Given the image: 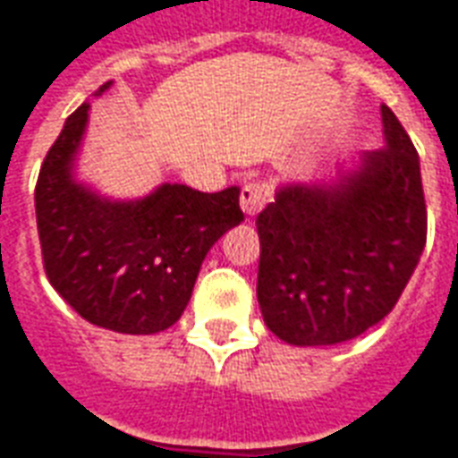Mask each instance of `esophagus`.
<instances>
[{"instance_id": "1", "label": "esophagus", "mask_w": 458, "mask_h": 458, "mask_svg": "<svg viewBox=\"0 0 458 458\" xmlns=\"http://www.w3.org/2000/svg\"><path fill=\"white\" fill-rule=\"evenodd\" d=\"M242 209L249 216L259 215L263 209V205L268 202V185H263L259 180H253V182H246L242 190Z\"/></svg>"}]
</instances>
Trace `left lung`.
Wrapping results in <instances>:
<instances>
[{
    "label": "left lung",
    "mask_w": 458,
    "mask_h": 458,
    "mask_svg": "<svg viewBox=\"0 0 458 458\" xmlns=\"http://www.w3.org/2000/svg\"><path fill=\"white\" fill-rule=\"evenodd\" d=\"M383 148L290 180L256 216L263 322L293 346L361 336L395 307L427 242L420 156L388 106Z\"/></svg>",
    "instance_id": "1"
}]
</instances>
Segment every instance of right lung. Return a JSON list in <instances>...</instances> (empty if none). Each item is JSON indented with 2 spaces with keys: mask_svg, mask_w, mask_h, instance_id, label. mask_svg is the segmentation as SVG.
Segmentation results:
<instances>
[{
  "mask_svg": "<svg viewBox=\"0 0 458 458\" xmlns=\"http://www.w3.org/2000/svg\"><path fill=\"white\" fill-rule=\"evenodd\" d=\"M105 82L95 97L105 95ZM89 102L78 106L36 182V225L46 276L82 319L119 335H158L180 319L202 261L242 225V190L199 192L163 182L116 199L78 178Z\"/></svg>",
  "mask_w": 458,
  "mask_h": 458,
  "instance_id": "right-lung-1",
  "label": "right lung"
}]
</instances>
